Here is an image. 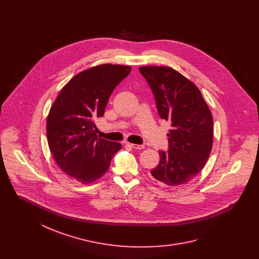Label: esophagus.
Listing matches in <instances>:
<instances>
[{"mask_svg":"<svg viewBox=\"0 0 259 259\" xmlns=\"http://www.w3.org/2000/svg\"><path fill=\"white\" fill-rule=\"evenodd\" d=\"M127 146L135 148V149H144L145 148V146H143V145H136V144H129V143L127 144Z\"/></svg>","mask_w":259,"mask_h":259,"instance_id":"1","label":"esophagus"}]
</instances>
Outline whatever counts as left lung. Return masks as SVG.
<instances>
[{
	"mask_svg": "<svg viewBox=\"0 0 259 259\" xmlns=\"http://www.w3.org/2000/svg\"><path fill=\"white\" fill-rule=\"evenodd\" d=\"M140 72L155 97L158 114L170 120L169 150L159 151L160 161L150 171L164 185L190 182L208 161L213 140V121L199 88L171 67L144 66Z\"/></svg>",
	"mask_w": 259,
	"mask_h": 259,
	"instance_id": "1",
	"label": "left lung"
}]
</instances>
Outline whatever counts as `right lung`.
I'll return each instance as SVG.
<instances>
[{
    "instance_id": "right-lung-1",
    "label": "right lung",
    "mask_w": 259,
    "mask_h": 259,
    "mask_svg": "<svg viewBox=\"0 0 259 259\" xmlns=\"http://www.w3.org/2000/svg\"><path fill=\"white\" fill-rule=\"evenodd\" d=\"M131 72L130 66L102 64L84 70L65 84L50 108L47 136L59 168L73 180L88 185L109 170L121 148L97 137L95 119L104 115L115 87Z\"/></svg>"
}]
</instances>
